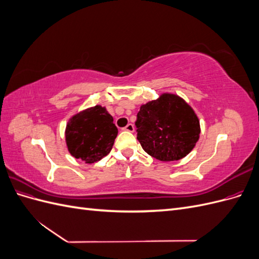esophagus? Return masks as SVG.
<instances>
[{
    "label": "esophagus",
    "instance_id": "1",
    "mask_svg": "<svg viewBox=\"0 0 259 259\" xmlns=\"http://www.w3.org/2000/svg\"><path fill=\"white\" fill-rule=\"evenodd\" d=\"M124 131H127V132H131V133H133V132H134V125H133V124H127L126 125V126H125L124 128H123Z\"/></svg>",
    "mask_w": 259,
    "mask_h": 259
}]
</instances>
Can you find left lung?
Returning a JSON list of instances; mask_svg holds the SVG:
<instances>
[{"label":"left lung","instance_id":"8db88e82","mask_svg":"<svg viewBox=\"0 0 259 259\" xmlns=\"http://www.w3.org/2000/svg\"><path fill=\"white\" fill-rule=\"evenodd\" d=\"M135 125L144 150L163 162L185 158L200 135L197 114L174 94H162L159 99L140 107Z\"/></svg>","mask_w":259,"mask_h":259}]
</instances>
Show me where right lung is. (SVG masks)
I'll list each match as a JSON object with an SVG mask.
<instances>
[{"label": "right lung", "instance_id": "obj_1", "mask_svg": "<svg viewBox=\"0 0 259 259\" xmlns=\"http://www.w3.org/2000/svg\"><path fill=\"white\" fill-rule=\"evenodd\" d=\"M117 128L105 107L95 106L73 115L66 128L69 152L75 159L94 163L111 151Z\"/></svg>", "mask_w": 259, "mask_h": 259}]
</instances>
